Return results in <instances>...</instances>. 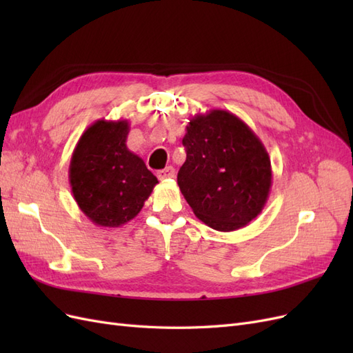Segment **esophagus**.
<instances>
[{
  "label": "esophagus",
  "instance_id": "1",
  "mask_svg": "<svg viewBox=\"0 0 353 353\" xmlns=\"http://www.w3.org/2000/svg\"><path fill=\"white\" fill-rule=\"evenodd\" d=\"M174 176H175V169L172 166H168V168L159 170V172H157V178L162 179V181L170 179V178H174Z\"/></svg>",
  "mask_w": 353,
  "mask_h": 353
}]
</instances>
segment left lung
<instances>
[{"label": "left lung", "mask_w": 353, "mask_h": 353, "mask_svg": "<svg viewBox=\"0 0 353 353\" xmlns=\"http://www.w3.org/2000/svg\"><path fill=\"white\" fill-rule=\"evenodd\" d=\"M185 130L181 193L208 227H245L262 212L272 185L271 159L259 137L239 116L218 109L194 114Z\"/></svg>", "instance_id": "left-lung-1"}]
</instances>
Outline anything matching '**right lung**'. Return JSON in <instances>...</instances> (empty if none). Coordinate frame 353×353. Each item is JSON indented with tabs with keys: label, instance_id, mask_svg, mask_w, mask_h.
<instances>
[{
	"label": "right lung",
	"instance_id": "obj_1",
	"mask_svg": "<svg viewBox=\"0 0 353 353\" xmlns=\"http://www.w3.org/2000/svg\"><path fill=\"white\" fill-rule=\"evenodd\" d=\"M126 119H99L81 135L69 166V183L79 209L92 223L117 228L134 219L157 178L126 147Z\"/></svg>",
	"mask_w": 353,
	"mask_h": 353
}]
</instances>
